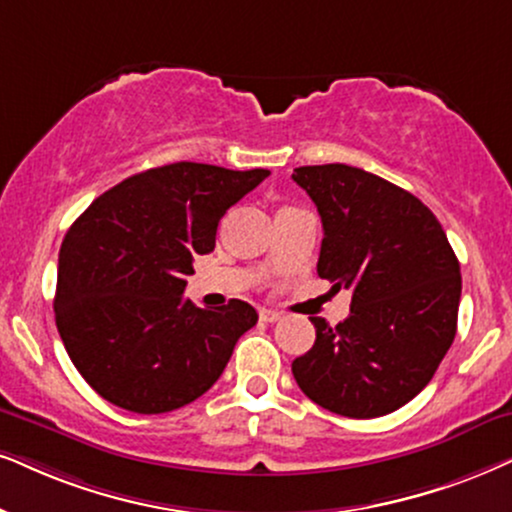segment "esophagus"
<instances>
[{
  "label": "esophagus",
  "mask_w": 512,
  "mask_h": 512,
  "mask_svg": "<svg viewBox=\"0 0 512 512\" xmlns=\"http://www.w3.org/2000/svg\"><path fill=\"white\" fill-rule=\"evenodd\" d=\"M260 319L262 321H267V323H274V321H278V319H281V314H278V312H274V309H260Z\"/></svg>",
  "instance_id": "obj_1"
}]
</instances>
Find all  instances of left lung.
<instances>
[{
    "instance_id": "obj_1",
    "label": "left lung",
    "mask_w": 512,
    "mask_h": 512,
    "mask_svg": "<svg viewBox=\"0 0 512 512\" xmlns=\"http://www.w3.org/2000/svg\"><path fill=\"white\" fill-rule=\"evenodd\" d=\"M321 215L316 271L352 293L349 316L293 361L300 390L347 418L397 411L430 383L456 338L458 264L442 224L413 193L349 167L293 172Z\"/></svg>"
}]
</instances>
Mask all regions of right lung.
<instances>
[{
	"label": "right lung",
	"instance_id": "obj_1",
	"mask_svg": "<svg viewBox=\"0 0 512 512\" xmlns=\"http://www.w3.org/2000/svg\"><path fill=\"white\" fill-rule=\"evenodd\" d=\"M269 170L172 163L106 191L75 219L61 252L56 328L94 392L120 409L167 413L205 394L255 307L184 300L193 257L215 250L219 219Z\"/></svg>",
	"mask_w": 512,
	"mask_h": 512
}]
</instances>
